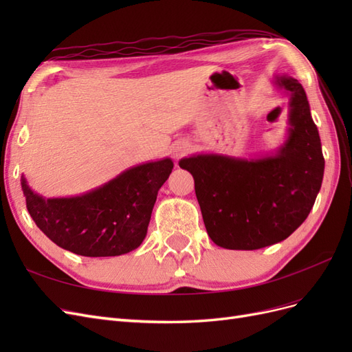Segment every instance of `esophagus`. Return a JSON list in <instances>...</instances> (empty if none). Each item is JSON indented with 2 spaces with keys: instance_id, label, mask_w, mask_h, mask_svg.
Returning a JSON list of instances; mask_svg holds the SVG:
<instances>
[{
  "instance_id": "esophagus-1",
  "label": "esophagus",
  "mask_w": 352,
  "mask_h": 352,
  "mask_svg": "<svg viewBox=\"0 0 352 352\" xmlns=\"http://www.w3.org/2000/svg\"><path fill=\"white\" fill-rule=\"evenodd\" d=\"M189 150H190L189 142H186V141L177 142V144L173 146V155H175L176 158H179V157H182L184 154H186Z\"/></svg>"
}]
</instances>
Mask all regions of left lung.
I'll list each match as a JSON object with an SVG mask.
<instances>
[{
	"label": "left lung",
	"mask_w": 352,
	"mask_h": 352,
	"mask_svg": "<svg viewBox=\"0 0 352 352\" xmlns=\"http://www.w3.org/2000/svg\"><path fill=\"white\" fill-rule=\"evenodd\" d=\"M273 83L287 97V129L273 153L232 157L201 153L179 166L192 175L211 241L226 250H260L300 228L322 188L324 158L302 85L282 74Z\"/></svg>",
	"instance_id": "8db88e82"
}]
</instances>
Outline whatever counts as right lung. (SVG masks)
Returning a JSON list of instances; mask_svg holds the SVG:
<instances>
[{
  "label": "right lung",
  "mask_w": 352,
  "mask_h": 352,
  "mask_svg": "<svg viewBox=\"0 0 352 352\" xmlns=\"http://www.w3.org/2000/svg\"><path fill=\"white\" fill-rule=\"evenodd\" d=\"M172 168L168 157L146 162L74 197H42L23 175L20 184L30 217L52 242L83 257H114L144 242L157 194Z\"/></svg>",
  "instance_id": "add662e5"
}]
</instances>
